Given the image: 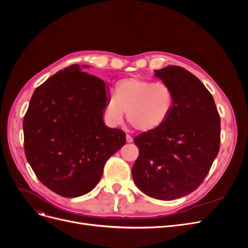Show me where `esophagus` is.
<instances>
[{
  "label": "esophagus",
  "instance_id": "obj_1",
  "mask_svg": "<svg viewBox=\"0 0 248 248\" xmlns=\"http://www.w3.org/2000/svg\"><path fill=\"white\" fill-rule=\"evenodd\" d=\"M126 140H127V142H132L133 141L132 138L129 136V134H126Z\"/></svg>",
  "mask_w": 248,
  "mask_h": 248
}]
</instances>
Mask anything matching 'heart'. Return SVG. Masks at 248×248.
Segmentation results:
<instances>
[{
  "label": "heart",
  "mask_w": 248,
  "mask_h": 248,
  "mask_svg": "<svg viewBox=\"0 0 248 248\" xmlns=\"http://www.w3.org/2000/svg\"><path fill=\"white\" fill-rule=\"evenodd\" d=\"M174 106V91L166 82L128 78L116 82L114 97L108 98L103 116L108 125L117 126L126 111L127 121L134 129L151 132L168 121Z\"/></svg>",
  "instance_id": "heart-1"
}]
</instances>
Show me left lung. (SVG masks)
<instances>
[{
	"label": "left lung",
	"mask_w": 248,
	"mask_h": 248,
	"mask_svg": "<svg viewBox=\"0 0 248 248\" xmlns=\"http://www.w3.org/2000/svg\"><path fill=\"white\" fill-rule=\"evenodd\" d=\"M174 91L175 106L160 128L134 139L139 157L132 178L147 196L182 198L204 181L220 146V118L213 97L192 73L179 66L155 70Z\"/></svg>",
	"instance_id": "1"
}]
</instances>
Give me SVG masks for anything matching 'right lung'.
Here are the masks:
<instances>
[{
	"mask_svg": "<svg viewBox=\"0 0 248 248\" xmlns=\"http://www.w3.org/2000/svg\"><path fill=\"white\" fill-rule=\"evenodd\" d=\"M107 92L106 82L74 64L44 81L30 101L22 125L27 160L60 196L91 191L108 159L125 145V132L103 122Z\"/></svg>",
	"mask_w": 248,
	"mask_h": 248,
	"instance_id": "1",
	"label": "right lung"
}]
</instances>
